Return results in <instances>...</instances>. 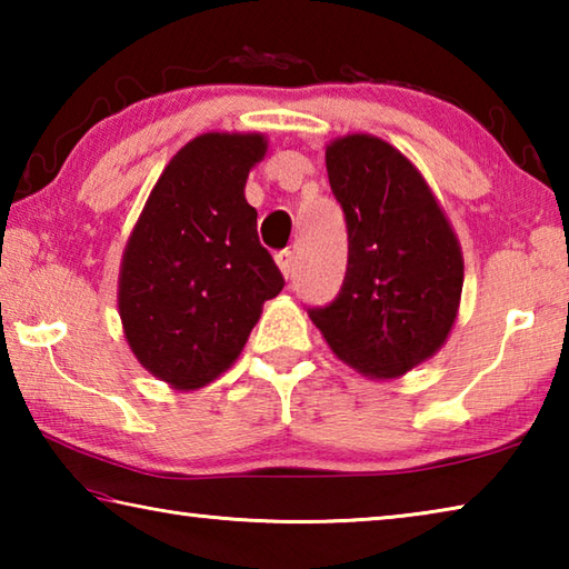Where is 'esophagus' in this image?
Segmentation results:
<instances>
[{"label":"esophagus","instance_id":"esophagus-1","mask_svg":"<svg viewBox=\"0 0 569 569\" xmlns=\"http://www.w3.org/2000/svg\"><path fill=\"white\" fill-rule=\"evenodd\" d=\"M276 263L281 268V273L286 278L293 276V266H296V258H293V250H278L276 253Z\"/></svg>","mask_w":569,"mask_h":569}]
</instances>
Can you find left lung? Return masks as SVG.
<instances>
[{
  "label": "left lung",
  "instance_id": "obj_1",
  "mask_svg": "<svg viewBox=\"0 0 569 569\" xmlns=\"http://www.w3.org/2000/svg\"><path fill=\"white\" fill-rule=\"evenodd\" d=\"M326 170L349 230V266L339 296L308 316L351 369L401 377L431 359L457 321L459 240L421 172L381 138L333 140Z\"/></svg>",
  "mask_w": 569,
  "mask_h": 569
}]
</instances>
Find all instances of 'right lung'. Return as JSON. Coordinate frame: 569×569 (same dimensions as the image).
Instances as JSON below:
<instances>
[{"instance_id": "obj_1", "label": "right lung", "mask_w": 569, "mask_h": 569, "mask_svg": "<svg viewBox=\"0 0 569 569\" xmlns=\"http://www.w3.org/2000/svg\"><path fill=\"white\" fill-rule=\"evenodd\" d=\"M266 150L261 132L198 134L162 170L124 246V339L172 389H200L230 369L286 283L243 192Z\"/></svg>"}]
</instances>
